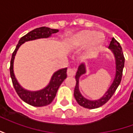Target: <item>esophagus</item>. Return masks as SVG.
I'll return each instance as SVG.
<instances>
[{"instance_id": "34e87169", "label": "esophagus", "mask_w": 133, "mask_h": 133, "mask_svg": "<svg viewBox=\"0 0 133 133\" xmlns=\"http://www.w3.org/2000/svg\"><path fill=\"white\" fill-rule=\"evenodd\" d=\"M76 72V70L75 68H68V71H67V74L68 76H74Z\"/></svg>"}]
</instances>
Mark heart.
Segmentation results:
<instances>
[{
	"label": "heart",
	"instance_id": "heart-1",
	"mask_svg": "<svg viewBox=\"0 0 133 133\" xmlns=\"http://www.w3.org/2000/svg\"><path fill=\"white\" fill-rule=\"evenodd\" d=\"M104 35L95 30H84L78 33L71 38V44L72 46L83 48L88 45L90 53L98 52L104 43Z\"/></svg>",
	"mask_w": 133,
	"mask_h": 133
}]
</instances>
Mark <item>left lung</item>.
I'll list each match as a JSON object with an SVG mask.
<instances>
[{
    "mask_svg": "<svg viewBox=\"0 0 133 133\" xmlns=\"http://www.w3.org/2000/svg\"><path fill=\"white\" fill-rule=\"evenodd\" d=\"M109 48L112 50L115 57L116 73H115V77L113 83L109 88L108 90L105 92V94L103 95V98L97 100H89L84 98L83 96L81 95L79 90V84H78L79 78L81 75L85 73L86 70H85V66L83 63H82L78 67V71L76 72V75H75L76 85H75V90H74V96L78 104L83 108L88 109H95L105 105L112 98V96L115 92V90H117V87L119 86L121 82L122 76H123V68L125 65V57L123 55L122 47L120 46V43L113 38L110 43Z\"/></svg>",
    "mask_w": 133,
    "mask_h": 133,
    "instance_id": "obj_1",
    "label": "left lung"
}]
</instances>
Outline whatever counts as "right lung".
Masks as SVG:
<instances>
[{
  "label": "right lung",
  "mask_w": 133,
  "mask_h": 133,
  "mask_svg": "<svg viewBox=\"0 0 133 133\" xmlns=\"http://www.w3.org/2000/svg\"><path fill=\"white\" fill-rule=\"evenodd\" d=\"M58 31V30L57 29H51L48 27H41L35 28L32 31L27 33L26 35H25L24 36H23L20 39L16 49L12 54V58L10 60V74L13 87L19 97L24 102L30 105L35 106V107H42V106L48 105L52 103V101L54 100L56 95L59 87L63 82L64 80L67 78V68L59 70L57 72H55L52 75L50 83L46 88L39 91L30 92V91H28L23 89L19 85L15 78V75L13 73V61H14L15 55H16L17 50H18L19 47L23 43H24L25 42L33 41V40L38 39V38H48L51 35V34L57 33Z\"/></svg>",
  "instance_id": "obj_1"
}]
</instances>
